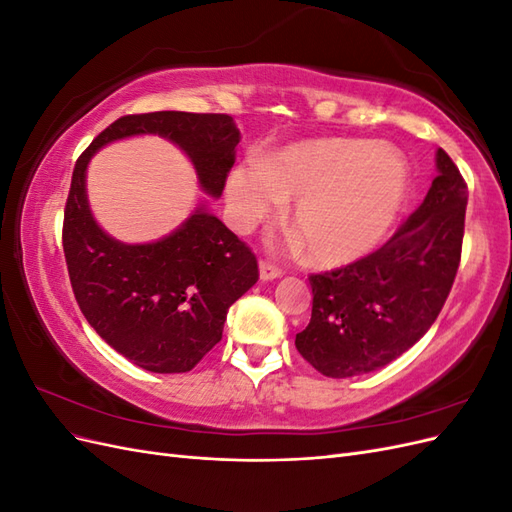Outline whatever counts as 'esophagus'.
I'll return each instance as SVG.
<instances>
[{"label":"esophagus","instance_id":"esophagus-1","mask_svg":"<svg viewBox=\"0 0 512 512\" xmlns=\"http://www.w3.org/2000/svg\"><path fill=\"white\" fill-rule=\"evenodd\" d=\"M282 275V269L271 265V262L267 260H260V280L262 282H271V280H277V277Z\"/></svg>","mask_w":512,"mask_h":512}]
</instances>
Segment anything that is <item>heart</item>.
I'll return each mask as SVG.
<instances>
[{"mask_svg": "<svg viewBox=\"0 0 512 512\" xmlns=\"http://www.w3.org/2000/svg\"><path fill=\"white\" fill-rule=\"evenodd\" d=\"M410 190V166L389 145L316 138L290 145L269 162L230 170L232 222L250 230L294 200L290 224L320 267L367 256L389 235Z\"/></svg>", "mask_w": 512, "mask_h": 512, "instance_id": "heart-1", "label": "heart"}]
</instances>
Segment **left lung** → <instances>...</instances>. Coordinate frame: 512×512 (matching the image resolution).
Instances as JSON below:
<instances>
[{"mask_svg": "<svg viewBox=\"0 0 512 512\" xmlns=\"http://www.w3.org/2000/svg\"><path fill=\"white\" fill-rule=\"evenodd\" d=\"M436 166L425 200L389 241L346 267L309 275L312 320L294 344L322 376L384 367L442 312L461 260L468 185L444 149Z\"/></svg>", "mask_w": 512, "mask_h": 512, "instance_id": "8db88e82", "label": "left lung"}]
</instances>
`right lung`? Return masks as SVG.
<instances>
[{
    "label": "right lung",
    "instance_id": "add662e5",
    "mask_svg": "<svg viewBox=\"0 0 512 512\" xmlns=\"http://www.w3.org/2000/svg\"><path fill=\"white\" fill-rule=\"evenodd\" d=\"M134 134H160L179 145L203 190L220 196L239 130L226 113L126 115L74 164L61 239L76 303L104 342L134 365L183 374L222 339L228 307L258 282V260L203 207L156 243L126 245L102 232L87 205L85 170L100 147Z\"/></svg>",
    "mask_w": 512,
    "mask_h": 512
}]
</instances>
